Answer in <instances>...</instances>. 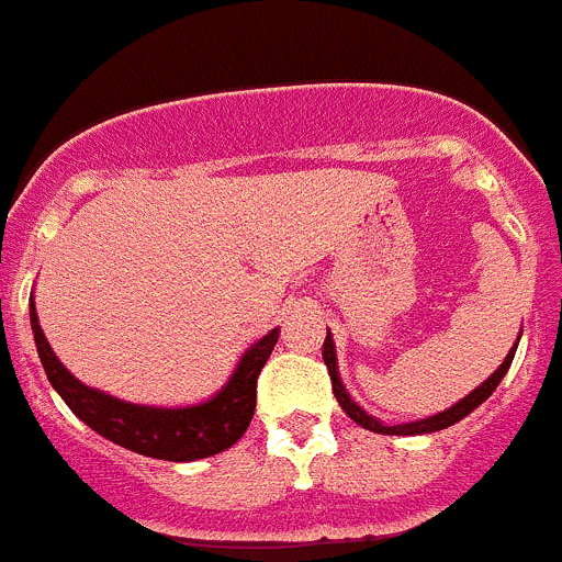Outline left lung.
<instances>
[{"mask_svg":"<svg viewBox=\"0 0 562 562\" xmlns=\"http://www.w3.org/2000/svg\"><path fill=\"white\" fill-rule=\"evenodd\" d=\"M518 342H520V335H518ZM518 342H515L513 349H509V355L504 357V362H501L498 369L493 371V374L486 376L484 382H481L479 389L470 391V394L464 396V400H459L456 405H450L448 411H441V414H434V416H425V419H416V422H402V425H385V422H380L376 416H371L369 411H362L360 405H357L355 400H351V394L346 391V385H342L340 380V371H337V349H335V340H331V331H326V340H324V362L326 369H329V376H331V391H335L337 402H340V408L346 411V414L351 416V419L360 425V428L366 430H374V434H385V436H422V434H436V430H445L450 428V425H456V422H461L464 416L473 414L475 408H479L481 402L490 400V394H493L495 389H498V382L504 380V374L509 371V366H513V357H515V349H518Z\"/></svg>","mask_w":562,"mask_h":562,"instance_id":"obj_1","label":"left lung"}]
</instances>
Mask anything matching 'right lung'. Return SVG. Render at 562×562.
Masks as SVG:
<instances>
[{"label": "right lung", "mask_w": 562, "mask_h": 562, "mask_svg": "<svg viewBox=\"0 0 562 562\" xmlns=\"http://www.w3.org/2000/svg\"><path fill=\"white\" fill-rule=\"evenodd\" d=\"M30 326L36 340L38 360L44 366L49 385L58 391L67 408L101 434L103 439L162 461H196L233 448L250 428L256 411V380L270 360L278 342V329L267 331L261 340L250 342V349L238 357L236 369L213 396L196 405L162 408V405H137L98 391L69 374V369L49 349L38 324L36 301L30 297Z\"/></svg>", "instance_id": "1"}]
</instances>
